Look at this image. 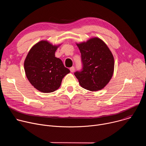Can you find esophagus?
<instances>
[{
    "instance_id": "esophagus-1",
    "label": "esophagus",
    "mask_w": 146,
    "mask_h": 146,
    "mask_svg": "<svg viewBox=\"0 0 146 146\" xmlns=\"http://www.w3.org/2000/svg\"><path fill=\"white\" fill-rule=\"evenodd\" d=\"M74 70H75V68L74 66H72V67L70 68V70L71 72H73L74 71Z\"/></svg>"
}]
</instances>
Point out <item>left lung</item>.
<instances>
[{
	"instance_id": "obj_1",
	"label": "left lung",
	"mask_w": 146,
	"mask_h": 146,
	"mask_svg": "<svg viewBox=\"0 0 146 146\" xmlns=\"http://www.w3.org/2000/svg\"><path fill=\"white\" fill-rule=\"evenodd\" d=\"M81 58L82 69L74 72L80 86L91 91L100 90L112 77L114 60L107 45L99 38L77 44Z\"/></svg>"
}]
</instances>
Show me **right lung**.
I'll use <instances>...</instances> for the list:
<instances>
[{
    "label": "right lung",
    "instance_id": "right-lung-1",
    "mask_svg": "<svg viewBox=\"0 0 146 146\" xmlns=\"http://www.w3.org/2000/svg\"><path fill=\"white\" fill-rule=\"evenodd\" d=\"M57 47L47 41H40L31 49L25 60L26 76L40 92L55 91L59 88L62 78L70 73L62 61L55 56Z\"/></svg>",
    "mask_w": 146,
    "mask_h": 146
}]
</instances>
